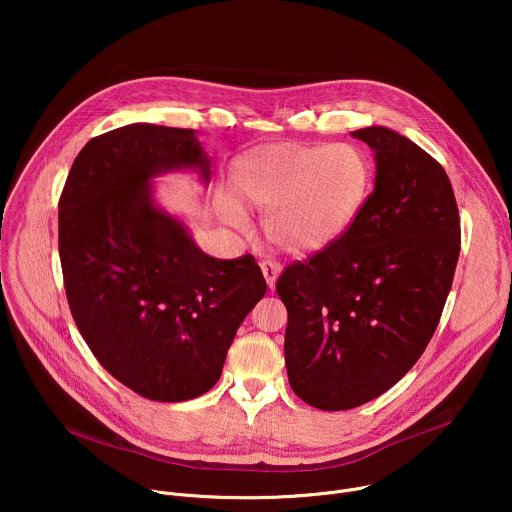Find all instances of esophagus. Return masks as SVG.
<instances>
[{"label":"esophagus","mask_w":512,"mask_h":512,"mask_svg":"<svg viewBox=\"0 0 512 512\" xmlns=\"http://www.w3.org/2000/svg\"><path fill=\"white\" fill-rule=\"evenodd\" d=\"M259 265H261V271H263V277H265L267 285H269V287H275L277 277H279V273H281L279 263H275V261H261Z\"/></svg>","instance_id":"obj_1"}]
</instances>
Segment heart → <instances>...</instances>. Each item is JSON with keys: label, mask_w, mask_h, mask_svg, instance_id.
I'll list each match as a JSON object with an SVG mask.
<instances>
[{"label": "heart", "mask_w": 512, "mask_h": 512, "mask_svg": "<svg viewBox=\"0 0 512 512\" xmlns=\"http://www.w3.org/2000/svg\"><path fill=\"white\" fill-rule=\"evenodd\" d=\"M231 180L242 202L265 212L267 241L304 257L324 251L352 227L369 198L373 164L354 143L283 141L245 152ZM238 201L223 194L221 212L231 225L245 227L247 214Z\"/></svg>", "instance_id": "1"}]
</instances>
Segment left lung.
<instances>
[{
    "mask_svg": "<svg viewBox=\"0 0 512 512\" xmlns=\"http://www.w3.org/2000/svg\"><path fill=\"white\" fill-rule=\"evenodd\" d=\"M350 135L375 152L371 196L336 243L277 279L289 385L324 411L373 401L407 375L440 322L460 255L446 170L383 125Z\"/></svg>",
    "mask_w": 512,
    "mask_h": 512,
    "instance_id": "left-lung-1",
    "label": "left lung"
}]
</instances>
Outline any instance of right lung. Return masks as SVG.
<instances>
[{
	"instance_id": "1",
	"label": "right lung",
	"mask_w": 512,
	"mask_h": 512,
	"mask_svg": "<svg viewBox=\"0 0 512 512\" xmlns=\"http://www.w3.org/2000/svg\"><path fill=\"white\" fill-rule=\"evenodd\" d=\"M182 170L210 180L194 129L131 123L85 145L58 202L72 318L119 383L164 403L216 385L237 328L267 289L251 255H206L156 202L154 178Z\"/></svg>"
}]
</instances>
